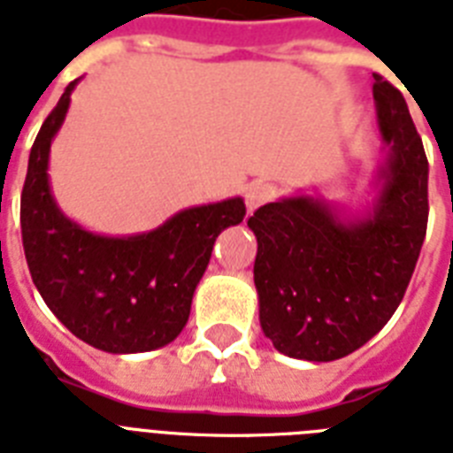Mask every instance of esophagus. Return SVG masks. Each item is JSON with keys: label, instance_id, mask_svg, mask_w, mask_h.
I'll use <instances>...</instances> for the list:
<instances>
[{"label": "esophagus", "instance_id": "1", "mask_svg": "<svg viewBox=\"0 0 453 453\" xmlns=\"http://www.w3.org/2000/svg\"><path fill=\"white\" fill-rule=\"evenodd\" d=\"M272 195H274V190H272L270 183H253L246 188V209L256 211L258 207H263L265 202L272 200Z\"/></svg>", "mask_w": 453, "mask_h": 453}]
</instances>
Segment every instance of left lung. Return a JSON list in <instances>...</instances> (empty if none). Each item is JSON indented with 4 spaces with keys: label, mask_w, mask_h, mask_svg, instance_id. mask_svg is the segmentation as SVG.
I'll return each mask as SVG.
<instances>
[{
    "label": "left lung",
    "mask_w": 453,
    "mask_h": 453,
    "mask_svg": "<svg viewBox=\"0 0 453 453\" xmlns=\"http://www.w3.org/2000/svg\"><path fill=\"white\" fill-rule=\"evenodd\" d=\"M384 163L358 216L321 195H290L249 219L258 239L253 281L260 328L284 356L344 358L403 303L428 226V160L405 97L374 73Z\"/></svg>",
    "instance_id": "8db88e82"
}]
</instances>
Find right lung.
<instances>
[{
  "label": "right lung",
  "mask_w": 453,
  "mask_h": 453,
  "mask_svg": "<svg viewBox=\"0 0 453 453\" xmlns=\"http://www.w3.org/2000/svg\"><path fill=\"white\" fill-rule=\"evenodd\" d=\"M79 79L43 120L20 197L25 258L43 303L79 340L106 354H142L174 342L214 242L244 220L242 197L183 209L150 233L95 234L62 214L48 181L50 143Z\"/></svg>",
  "instance_id": "add662e5"
}]
</instances>
